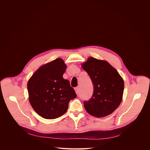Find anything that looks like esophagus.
Here are the masks:
<instances>
[{
    "instance_id": "34e87169",
    "label": "esophagus",
    "mask_w": 150,
    "mask_h": 150,
    "mask_svg": "<svg viewBox=\"0 0 150 150\" xmlns=\"http://www.w3.org/2000/svg\"><path fill=\"white\" fill-rule=\"evenodd\" d=\"M75 92L76 94L78 93V91H79V88L77 87V88H75Z\"/></svg>"
}]
</instances>
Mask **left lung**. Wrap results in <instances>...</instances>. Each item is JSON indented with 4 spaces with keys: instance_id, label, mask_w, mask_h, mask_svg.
<instances>
[{
    "instance_id": "1",
    "label": "left lung",
    "mask_w": 150,
    "mask_h": 150,
    "mask_svg": "<svg viewBox=\"0 0 150 150\" xmlns=\"http://www.w3.org/2000/svg\"><path fill=\"white\" fill-rule=\"evenodd\" d=\"M93 86L91 98L84 101L90 115L103 117L112 113L122 100L124 81L119 72L106 61L90 57L82 64Z\"/></svg>"
}]
</instances>
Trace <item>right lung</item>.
I'll use <instances>...</instances> for the list:
<instances>
[{
    "label": "right lung",
    "instance_id": "add662e5",
    "mask_svg": "<svg viewBox=\"0 0 150 150\" xmlns=\"http://www.w3.org/2000/svg\"><path fill=\"white\" fill-rule=\"evenodd\" d=\"M66 65L57 58L39 67L28 81L30 103L39 115L54 119L64 114L70 100L76 97L69 80L63 78Z\"/></svg>",
    "mask_w": 150,
    "mask_h": 150
}]
</instances>
